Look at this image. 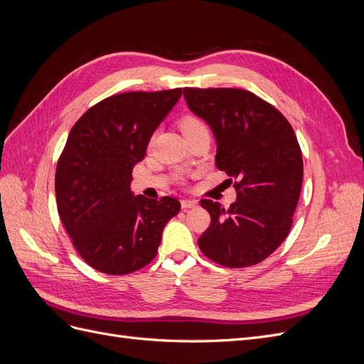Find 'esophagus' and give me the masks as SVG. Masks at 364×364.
Here are the masks:
<instances>
[{
	"instance_id": "esophagus-1",
	"label": "esophagus",
	"mask_w": 364,
	"mask_h": 364,
	"mask_svg": "<svg viewBox=\"0 0 364 364\" xmlns=\"http://www.w3.org/2000/svg\"><path fill=\"white\" fill-rule=\"evenodd\" d=\"M181 205H182L183 209H190V208H196V206H197V202H196V200H191V199H183V200L181 202Z\"/></svg>"
}]
</instances>
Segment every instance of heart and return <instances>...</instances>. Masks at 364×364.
<instances>
[{
	"label": "heart",
	"mask_w": 364,
	"mask_h": 364,
	"mask_svg": "<svg viewBox=\"0 0 364 364\" xmlns=\"http://www.w3.org/2000/svg\"><path fill=\"white\" fill-rule=\"evenodd\" d=\"M179 127L185 136L196 134V132H200V130H208L205 121L196 115H183L179 119Z\"/></svg>",
	"instance_id": "heart-1"
}]
</instances>
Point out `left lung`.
Returning <instances> with one entry per match:
<instances>
[{
    "label": "left lung",
    "mask_w": 364,
    "mask_h": 364,
    "mask_svg": "<svg viewBox=\"0 0 364 364\" xmlns=\"http://www.w3.org/2000/svg\"><path fill=\"white\" fill-rule=\"evenodd\" d=\"M183 95L211 126L217 168L235 179L237 191L228 209L200 200L211 225L197 243L220 266H255L281 246L293 225L304 178L294 130L277 107L246 90L183 87Z\"/></svg>",
    "instance_id": "1"
}]
</instances>
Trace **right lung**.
<instances>
[{
    "mask_svg": "<svg viewBox=\"0 0 364 364\" xmlns=\"http://www.w3.org/2000/svg\"><path fill=\"white\" fill-rule=\"evenodd\" d=\"M182 95L181 87L123 92L77 119L56 168L58 213L85 262L106 274H127L156 257L162 229L179 213L174 197L150 200L130 191L132 170Z\"/></svg>",
    "mask_w": 364,
    "mask_h": 364,
    "instance_id": "obj_1",
    "label": "right lung"
}]
</instances>
